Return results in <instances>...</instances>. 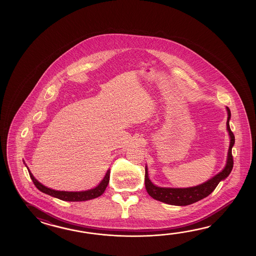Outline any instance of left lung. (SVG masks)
Masks as SVG:
<instances>
[{
  "label": "left lung",
  "instance_id": "1",
  "mask_svg": "<svg viewBox=\"0 0 256 256\" xmlns=\"http://www.w3.org/2000/svg\"><path fill=\"white\" fill-rule=\"evenodd\" d=\"M226 110L228 114L226 126H227L228 136H230V146H228V154H227V161L224 168L217 174H215L210 180H207L206 182L202 183L200 185L190 186V188H163V186H158L152 184V181L148 176V168L146 164L144 184H146L147 193L152 196V198L166 203L169 205H174V206L190 205L208 196L216 188V186L220 181L228 178V174H230L234 168V158L232 154V149L235 142V137H234V132L230 128V120L232 116L230 110L228 107H226Z\"/></svg>",
  "mask_w": 256,
  "mask_h": 256
}]
</instances>
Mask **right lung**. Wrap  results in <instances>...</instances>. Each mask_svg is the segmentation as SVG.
<instances>
[{"label": "right lung", "instance_id": "right-lung-1", "mask_svg": "<svg viewBox=\"0 0 256 256\" xmlns=\"http://www.w3.org/2000/svg\"><path fill=\"white\" fill-rule=\"evenodd\" d=\"M24 164H26L24 161ZM26 166L28 169V172H29L31 180L33 181L34 186L38 188V190H39L41 192H43L44 194H48L49 196H54V198H56L61 200H64V202H86V200L96 198H98V196L104 194V191H105L106 188H107V186L109 184L110 172V170L108 169L106 174L104 176V180L100 182V184L97 186H95L93 188L83 191L54 190L49 188L48 186L41 184L38 180L34 178V176L31 173V171L29 170L26 164Z\"/></svg>", "mask_w": 256, "mask_h": 256}]
</instances>
